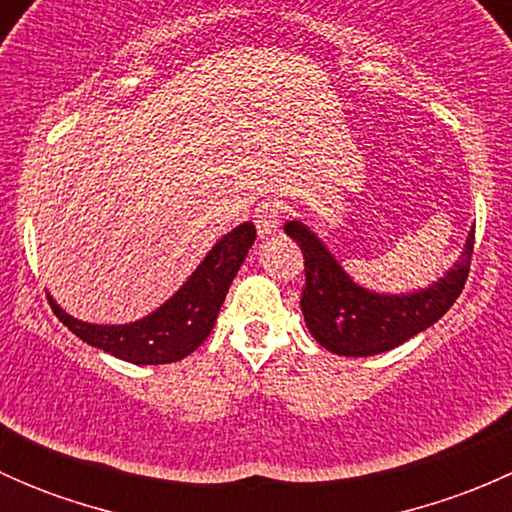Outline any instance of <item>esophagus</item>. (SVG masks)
Wrapping results in <instances>:
<instances>
[{"label":"esophagus","instance_id":"1","mask_svg":"<svg viewBox=\"0 0 512 512\" xmlns=\"http://www.w3.org/2000/svg\"><path fill=\"white\" fill-rule=\"evenodd\" d=\"M252 218H255V227H257V235L260 237H270L272 232H277L280 230V205H275V203H262V205H257V210H255V215H252Z\"/></svg>","mask_w":512,"mask_h":512}]
</instances>
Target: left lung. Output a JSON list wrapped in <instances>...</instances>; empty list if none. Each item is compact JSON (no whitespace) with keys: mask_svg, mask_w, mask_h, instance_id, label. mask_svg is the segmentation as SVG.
Instances as JSON below:
<instances>
[{"mask_svg":"<svg viewBox=\"0 0 512 512\" xmlns=\"http://www.w3.org/2000/svg\"><path fill=\"white\" fill-rule=\"evenodd\" d=\"M285 232L304 255L307 285L299 307L309 334L327 352L374 356L416 337L453 307L471 270L476 227L468 232L461 257L446 275L428 287L401 294L374 292L356 285L317 232L299 220H289Z\"/></svg>","mask_w":512,"mask_h":512,"instance_id":"1","label":"left lung"}]
</instances>
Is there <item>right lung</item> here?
I'll return each instance as SVG.
<instances>
[{"label":"right lung","mask_w":512,"mask_h":512,"mask_svg":"<svg viewBox=\"0 0 512 512\" xmlns=\"http://www.w3.org/2000/svg\"><path fill=\"white\" fill-rule=\"evenodd\" d=\"M257 232L252 223L237 225L213 245L183 287L158 309L128 324H91L71 317L49 294L56 317L79 339L128 364H170L193 354L213 332L225 294L245 262Z\"/></svg>","instance_id":"right-lung-1"}]
</instances>
